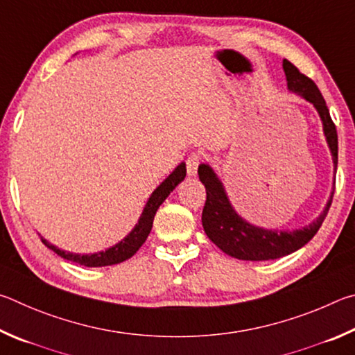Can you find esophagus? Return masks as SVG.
<instances>
[{
    "label": "esophagus",
    "mask_w": 355,
    "mask_h": 355,
    "mask_svg": "<svg viewBox=\"0 0 355 355\" xmlns=\"http://www.w3.org/2000/svg\"><path fill=\"white\" fill-rule=\"evenodd\" d=\"M201 164V155L198 153H191L187 160H185V165H187V174L189 176H195L198 171V166Z\"/></svg>",
    "instance_id": "esophagus-1"
}]
</instances>
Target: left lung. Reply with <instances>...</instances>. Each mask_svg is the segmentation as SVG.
Listing matches in <instances>:
<instances>
[{
	"label": "left lung",
	"instance_id": "1",
	"mask_svg": "<svg viewBox=\"0 0 355 355\" xmlns=\"http://www.w3.org/2000/svg\"><path fill=\"white\" fill-rule=\"evenodd\" d=\"M284 71L287 76V85L291 92L297 93L312 103L322 120L324 134L332 151L334 165L338 164V137L337 129L329 114L324 98L312 79L302 74L290 60L284 59ZM201 182L206 187V204L202 209V227L207 237L220 248L223 252L240 260H272L295 252L302 248L318 232L322 221L327 216L329 207L332 204V196L326 209L313 223L296 231H265L246 223L235 214L231 202L225 193L221 182L215 176L209 165H200L198 168Z\"/></svg>",
	"mask_w": 355,
	"mask_h": 355
}]
</instances>
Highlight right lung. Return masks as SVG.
<instances>
[{"label": "right lung", "mask_w": 355, "mask_h": 355, "mask_svg": "<svg viewBox=\"0 0 355 355\" xmlns=\"http://www.w3.org/2000/svg\"><path fill=\"white\" fill-rule=\"evenodd\" d=\"M185 174H187V170H185V164L179 165L176 170H174L170 176H168L164 182H162L157 189L153 191L151 198L146 202V207L143 210V214L139 220V225L134 227V231L130 232L126 239L121 240L120 243L109 248L107 251L103 252H96V254H85V256H80V254H71V252H65L55 248L54 245H49L45 239H42L45 246H48L49 250L54 251L58 256L64 257L65 260H70V262L84 265V266H107V265H115V263H121L124 260H128L134 256V254L139 251V248L145 243V240L148 239L149 232H151L153 227V221H154V215L157 212V209L160 207V204L166 200V196L171 193L176 185L184 181Z\"/></svg>", "instance_id": "right-lung-1"}]
</instances>
